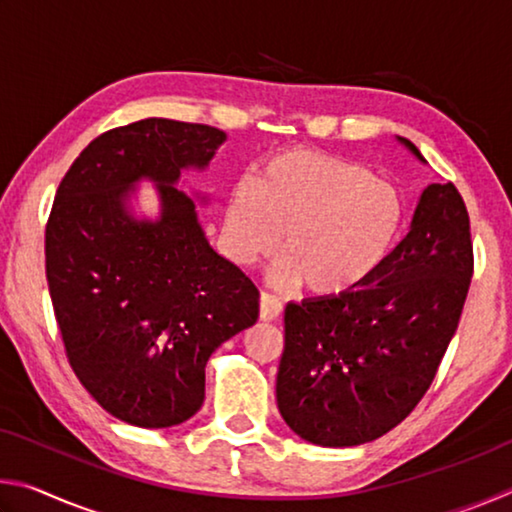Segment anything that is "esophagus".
<instances>
[{"instance_id":"esophagus-1","label":"esophagus","mask_w":512,"mask_h":512,"mask_svg":"<svg viewBox=\"0 0 512 512\" xmlns=\"http://www.w3.org/2000/svg\"><path fill=\"white\" fill-rule=\"evenodd\" d=\"M280 314H282L280 298L271 296V293H262V296H259V318L275 320Z\"/></svg>"}]
</instances>
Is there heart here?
Listing matches in <instances>:
<instances>
[{
  "label": "heart",
  "mask_w": 512,
  "mask_h": 512,
  "mask_svg": "<svg viewBox=\"0 0 512 512\" xmlns=\"http://www.w3.org/2000/svg\"><path fill=\"white\" fill-rule=\"evenodd\" d=\"M406 205L393 185L357 162L309 149L275 153L253 185L232 189L223 244L239 264L277 248L280 282L311 296L339 298L361 289L400 244Z\"/></svg>",
  "instance_id": "obj_1"
}]
</instances>
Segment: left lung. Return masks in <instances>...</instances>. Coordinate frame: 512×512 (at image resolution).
Returning a JSON list of instances; mask_svg holds the SVG:
<instances>
[{
	"mask_svg": "<svg viewBox=\"0 0 512 512\" xmlns=\"http://www.w3.org/2000/svg\"><path fill=\"white\" fill-rule=\"evenodd\" d=\"M397 142L427 164L409 140ZM472 266L463 198L452 183H433L370 282L348 296L289 302L275 384L289 429L311 445L354 447L397 427L436 377Z\"/></svg>",
	"mask_w": 512,
	"mask_h": 512,
	"instance_id": "left-lung-1",
	"label": "left lung"
}]
</instances>
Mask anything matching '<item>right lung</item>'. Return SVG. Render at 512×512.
Listing matches in <instances>:
<instances>
[{
    "label": "right lung",
    "mask_w": 512,
    "mask_h": 512,
    "mask_svg": "<svg viewBox=\"0 0 512 512\" xmlns=\"http://www.w3.org/2000/svg\"><path fill=\"white\" fill-rule=\"evenodd\" d=\"M228 135L142 119L85 146L56 192L45 232L47 282L69 366L117 420L144 429L192 418L212 352L255 325L259 291L216 253L183 189ZM159 189V216L134 210L136 187Z\"/></svg>",
    "instance_id": "obj_1"
}]
</instances>
